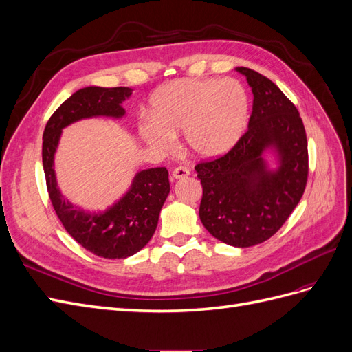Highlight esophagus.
I'll list each match as a JSON object with an SVG mask.
<instances>
[{
	"label": "esophagus",
	"mask_w": 352,
	"mask_h": 352,
	"mask_svg": "<svg viewBox=\"0 0 352 352\" xmlns=\"http://www.w3.org/2000/svg\"><path fill=\"white\" fill-rule=\"evenodd\" d=\"M189 173H190L189 167L179 166V167H176V168L173 170V175H172V177H173V179H184V177L189 176Z\"/></svg>",
	"instance_id": "1"
}]
</instances>
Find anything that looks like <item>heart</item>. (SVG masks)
Wrapping results in <instances>:
<instances>
[{
    "label": "heart",
    "instance_id": "1",
    "mask_svg": "<svg viewBox=\"0 0 352 352\" xmlns=\"http://www.w3.org/2000/svg\"><path fill=\"white\" fill-rule=\"evenodd\" d=\"M146 113L150 120L140 123V133L157 150H170L175 135L184 133L194 155L216 158L241 140L250 98L235 79L180 78L154 91Z\"/></svg>",
    "mask_w": 352,
    "mask_h": 352
}]
</instances>
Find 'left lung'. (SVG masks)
<instances>
[{"label":"left lung","mask_w":352,"mask_h":352,"mask_svg":"<svg viewBox=\"0 0 352 352\" xmlns=\"http://www.w3.org/2000/svg\"><path fill=\"white\" fill-rule=\"evenodd\" d=\"M254 94L248 131L236 145L195 170L202 185L199 219L219 241L247 248L272 238L300 202L308 179L305 127L294 102L258 72L236 67ZM274 146L281 166L272 174L261 155Z\"/></svg>","instance_id":"left-lung-1"}]
</instances>
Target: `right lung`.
Masks as SVG:
<instances>
[{
  "mask_svg": "<svg viewBox=\"0 0 352 352\" xmlns=\"http://www.w3.org/2000/svg\"><path fill=\"white\" fill-rule=\"evenodd\" d=\"M132 89L88 87L74 92L50 117L42 136V164L52 207L69 235L85 250L104 258H126L141 251L153 238L158 216L170 192L166 167L142 170L132 188L104 212H88L60 194L54 173V154L63 127L94 116L122 117V102Z\"/></svg>",
  "mask_w": 352,
  "mask_h": 352,
  "instance_id": "right-lung-1",
  "label": "right lung"
}]
</instances>
